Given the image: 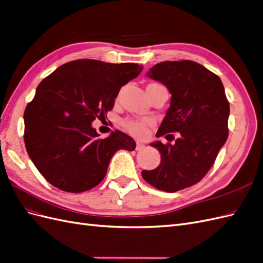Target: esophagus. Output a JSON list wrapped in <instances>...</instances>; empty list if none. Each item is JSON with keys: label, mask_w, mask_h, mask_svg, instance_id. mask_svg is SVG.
<instances>
[{"label": "esophagus", "mask_w": 263, "mask_h": 263, "mask_svg": "<svg viewBox=\"0 0 263 263\" xmlns=\"http://www.w3.org/2000/svg\"><path fill=\"white\" fill-rule=\"evenodd\" d=\"M144 148H145V145H144V144L139 143V142L136 143V151H142V149H144Z\"/></svg>", "instance_id": "obj_1"}]
</instances>
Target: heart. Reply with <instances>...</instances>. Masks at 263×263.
Returning a JSON list of instances; mask_svg holds the SVG:
<instances>
[{
	"mask_svg": "<svg viewBox=\"0 0 263 263\" xmlns=\"http://www.w3.org/2000/svg\"><path fill=\"white\" fill-rule=\"evenodd\" d=\"M157 85V83H152ZM151 124L149 120H138V119H125L123 126L125 129L136 137H143L146 134L147 126Z\"/></svg>",
	"mask_w": 263,
	"mask_h": 263,
	"instance_id": "heart-1",
	"label": "heart"
}]
</instances>
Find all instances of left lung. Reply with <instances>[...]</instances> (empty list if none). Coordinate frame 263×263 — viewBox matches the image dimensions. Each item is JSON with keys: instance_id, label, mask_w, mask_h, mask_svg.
Wrapping results in <instances>:
<instances>
[{"instance_id": "1", "label": "left lung", "mask_w": 263, "mask_h": 263, "mask_svg": "<svg viewBox=\"0 0 263 263\" xmlns=\"http://www.w3.org/2000/svg\"><path fill=\"white\" fill-rule=\"evenodd\" d=\"M146 76L172 93L156 136L178 132V138L173 145L152 144L161 154V164L142 175L154 187L174 193L200 182L213 166L228 139L230 105L219 76L197 62L164 61Z\"/></svg>"}]
</instances>
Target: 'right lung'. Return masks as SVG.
<instances>
[{
  "mask_svg": "<svg viewBox=\"0 0 263 263\" xmlns=\"http://www.w3.org/2000/svg\"><path fill=\"white\" fill-rule=\"evenodd\" d=\"M143 67L80 59L65 63L37 86L24 111V143L31 161L53 186L70 193L91 190L106 176L114 154L136 143L119 130L106 138L91 126Z\"/></svg>",
  "mask_w": 263,
  "mask_h": 263,
  "instance_id": "1",
  "label": "right lung"
}]
</instances>
